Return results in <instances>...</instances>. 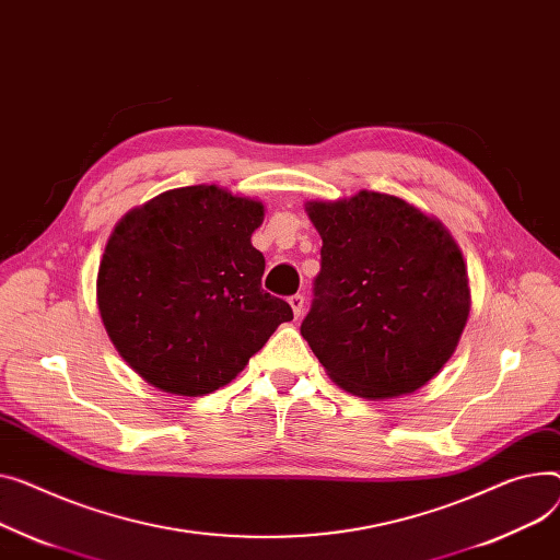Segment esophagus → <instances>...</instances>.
Listing matches in <instances>:
<instances>
[{"instance_id":"34e87169","label":"esophagus","mask_w":560,"mask_h":560,"mask_svg":"<svg viewBox=\"0 0 560 560\" xmlns=\"http://www.w3.org/2000/svg\"><path fill=\"white\" fill-rule=\"evenodd\" d=\"M288 304H290V308H292L294 319H300V317L304 315V296H302V294H292L290 300H288Z\"/></svg>"}]
</instances>
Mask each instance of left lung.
<instances>
[{
  "label": "left lung",
  "instance_id": "obj_1",
  "mask_svg": "<svg viewBox=\"0 0 560 560\" xmlns=\"http://www.w3.org/2000/svg\"><path fill=\"white\" fill-rule=\"evenodd\" d=\"M322 270L302 335L328 378L385 400L428 385L455 353L470 313L464 254L434 215L358 191L306 202Z\"/></svg>",
  "mask_w": 560,
  "mask_h": 560
}]
</instances>
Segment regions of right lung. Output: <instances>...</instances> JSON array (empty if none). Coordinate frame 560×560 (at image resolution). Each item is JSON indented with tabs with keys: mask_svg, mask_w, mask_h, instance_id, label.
<instances>
[{
	"mask_svg": "<svg viewBox=\"0 0 560 560\" xmlns=\"http://www.w3.org/2000/svg\"><path fill=\"white\" fill-rule=\"evenodd\" d=\"M264 202L215 184L182 186L130 209L96 277L103 326L119 355L175 396L232 383L292 308L260 288L252 234Z\"/></svg>",
	"mask_w": 560,
	"mask_h": 560,
	"instance_id": "add662e5",
	"label": "right lung"
}]
</instances>
